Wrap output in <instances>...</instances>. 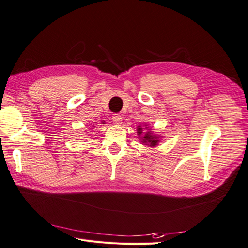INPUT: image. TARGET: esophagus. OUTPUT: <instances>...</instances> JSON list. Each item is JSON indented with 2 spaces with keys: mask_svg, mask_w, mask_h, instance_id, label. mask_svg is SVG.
<instances>
[{
  "mask_svg": "<svg viewBox=\"0 0 248 248\" xmlns=\"http://www.w3.org/2000/svg\"><path fill=\"white\" fill-rule=\"evenodd\" d=\"M112 122H114L116 125H120V124H122V117L120 116V115H118V114H114L112 115Z\"/></svg>",
  "mask_w": 248,
  "mask_h": 248,
  "instance_id": "1",
  "label": "esophagus"
}]
</instances>
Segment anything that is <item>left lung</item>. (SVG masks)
Instances as JSON below:
<instances>
[{
    "instance_id": "obj_1",
    "label": "left lung",
    "mask_w": 248,
    "mask_h": 248,
    "mask_svg": "<svg viewBox=\"0 0 248 248\" xmlns=\"http://www.w3.org/2000/svg\"><path fill=\"white\" fill-rule=\"evenodd\" d=\"M138 134L140 137L142 134V128L140 126L138 127ZM158 139H159L158 136H154L151 131H148L145 133V136L141 138V142H144V144L150 147H155L159 142Z\"/></svg>"
}]
</instances>
